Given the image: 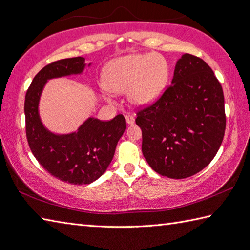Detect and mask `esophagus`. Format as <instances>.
<instances>
[{"label":"esophagus","mask_w":250,"mask_h":250,"mask_svg":"<svg viewBox=\"0 0 250 250\" xmlns=\"http://www.w3.org/2000/svg\"><path fill=\"white\" fill-rule=\"evenodd\" d=\"M125 121L128 125H133L134 124V116L133 115H125Z\"/></svg>","instance_id":"34e87169"}]
</instances>
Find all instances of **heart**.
Segmentation results:
<instances>
[{
  "mask_svg": "<svg viewBox=\"0 0 250 250\" xmlns=\"http://www.w3.org/2000/svg\"><path fill=\"white\" fill-rule=\"evenodd\" d=\"M169 70L167 60L155 54H133L110 61L103 70L104 87L113 92H126L140 107L153 104L166 91Z\"/></svg>",
  "mask_w": 250,
  "mask_h": 250,
  "instance_id": "1",
  "label": "heart"
}]
</instances>
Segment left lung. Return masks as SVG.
<instances>
[{"instance_id":"left-lung-1","label":"left lung","mask_w":250,"mask_h":250,"mask_svg":"<svg viewBox=\"0 0 250 250\" xmlns=\"http://www.w3.org/2000/svg\"><path fill=\"white\" fill-rule=\"evenodd\" d=\"M136 115L143 155L153 171L168 178H187L202 171L224 140L222 87L209 65L190 54L177 61L172 84Z\"/></svg>"}]
</instances>
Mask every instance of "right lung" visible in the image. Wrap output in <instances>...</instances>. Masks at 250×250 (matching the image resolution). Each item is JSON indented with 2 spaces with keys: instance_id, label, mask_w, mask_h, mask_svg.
Masks as SVG:
<instances>
[{
  "instance_id": "1",
  "label": "right lung",
  "mask_w": 250,
  "mask_h": 250,
  "mask_svg": "<svg viewBox=\"0 0 250 250\" xmlns=\"http://www.w3.org/2000/svg\"><path fill=\"white\" fill-rule=\"evenodd\" d=\"M84 65L83 57H75L44 66L32 81L24 101L25 133L32 153L52 176L73 185H88L102 176L126 129L121 114L109 121L89 118L77 132L63 135L51 133L42 124L39 102L46 82L81 74Z\"/></svg>"
}]
</instances>
